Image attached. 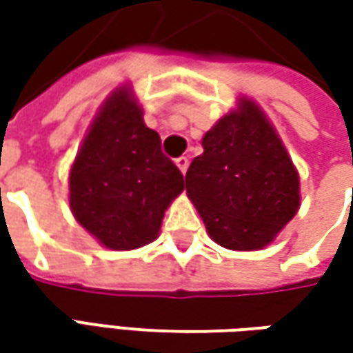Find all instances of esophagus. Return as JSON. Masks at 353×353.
<instances>
[{"label": "esophagus", "mask_w": 353, "mask_h": 353, "mask_svg": "<svg viewBox=\"0 0 353 353\" xmlns=\"http://www.w3.org/2000/svg\"><path fill=\"white\" fill-rule=\"evenodd\" d=\"M174 163H176V167H179V169H181V172H186V170H188V165H190V161H188V157H179V159H176V161H174Z\"/></svg>", "instance_id": "1"}]
</instances>
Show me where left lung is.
Returning <instances> with one entry per match:
<instances>
[{"label":"left lung","instance_id":"1","mask_svg":"<svg viewBox=\"0 0 353 353\" xmlns=\"http://www.w3.org/2000/svg\"><path fill=\"white\" fill-rule=\"evenodd\" d=\"M186 170V192L222 248L261 250L299 210V172L273 125L241 102L202 139Z\"/></svg>","mask_w":353,"mask_h":353}]
</instances>
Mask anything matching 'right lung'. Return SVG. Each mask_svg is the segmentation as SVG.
<instances>
[{
    "label": "right lung",
    "mask_w": 353,
    "mask_h": 353,
    "mask_svg": "<svg viewBox=\"0 0 353 353\" xmlns=\"http://www.w3.org/2000/svg\"><path fill=\"white\" fill-rule=\"evenodd\" d=\"M184 188L179 167L143 123L128 88L116 90L94 119L70 169L74 218L110 250L153 241L165 210Z\"/></svg>",
    "instance_id": "right-lung-1"
}]
</instances>
